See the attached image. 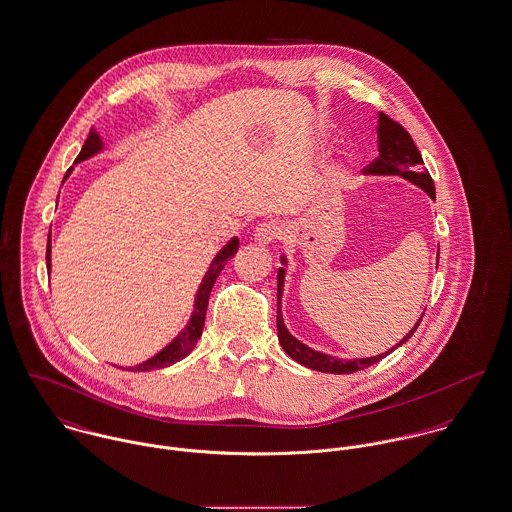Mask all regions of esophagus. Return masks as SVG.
Returning a JSON list of instances; mask_svg holds the SVG:
<instances>
[{"label":"esophagus","instance_id":"34e87169","mask_svg":"<svg viewBox=\"0 0 512 512\" xmlns=\"http://www.w3.org/2000/svg\"><path fill=\"white\" fill-rule=\"evenodd\" d=\"M281 234H283V227L279 225L278 221H264L254 229V238L262 244H270V242L278 240Z\"/></svg>","mask_w":512,"mask_h":512}]
</instances>
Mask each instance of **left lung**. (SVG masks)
<instances>
[{
    "mask_svg": "<svg viewBox=\"0 0 512 512\" xmlns=\"http://www.w3.org/2000/svg\"><path fill=\"white\" fill-rule=\"evenodd\" d=\"M377 144H379V156L373 160L372 164H368L364 168V174L368 176H401L409 182H413L415 186H419L420 189H424L432 199L436 195L434 191V182L428 174V170L424 168V162H422V156H420L419 148L417 144L411 139V135L397 123L393 121L391 117H387L385 113H379V125H377ZM281 262L285 264V258H281ZM283 276H285V270L279 268L278 270V338L281 348L285 350V354L289 358H293L295 362H299L301 366L305 368H311V370H317V372L323 373H354L360 372V370H366L373 364H377L381 358H385L387 354H391L397 346L405 344L413 332L417 330V326L420 325L422 317L417 321V325L411 328V332L395 346L391 348L389 352L385 354H379V356H373V358H356V360H338L334 356H328L323 352H317V350H311L307 348L305 344H301L297 338H293L289 334V330L283 325V319H281V311H279V301H281V291H283Z\"/></svg>",
    "mask_w": 512,
    "mask_h": 512,
    "instance_id": "obj_1",
    "label": "left lung"
}]
</instances>
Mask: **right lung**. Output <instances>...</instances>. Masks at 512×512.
<instances>
[{
    "mask_svg": "<svg viewBox=\"0 0 512 512\" xmlns=\"http://www.w3.org/2000/svg\"><path fill=\"white\" fill-rule=\"evenodd\" d=\"M101 150V140L99 135L95 131H90L88 139L82 146V152L78 154L76 162H82L86 158H90L93 154H97ZM72 168L66 172L64 180L70 176ZM238 250V238H233L213 260V264L209 266L205 278L199 285V291H197V297H195V309H193V315L189 319L186 328L162 350L158 352L154 358L142 362L135 368H127L129 372H150V370H160V368H166V366H172L176 362H180L182 358H186L187 354L195 348L197 340L201 338V332H203V323H205V313H207V305H209V295H211V289H213V283L215 279L219 278V274L223 272L225 264L229 258H233ZM47 268L50 270V234H48L47 242Z\"/></svg>",
    "mask_w": 512,
    "mask_h": 512,
    "instance_id": "1",
    "label": "right lung"
}]
</instances>
